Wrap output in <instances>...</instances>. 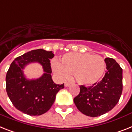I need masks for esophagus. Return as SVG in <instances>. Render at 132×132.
Wrapping results in <instances>:
<instances>
[{
	"label": "esophagus",
	"instance_id": "esophagus-1",
	"mask_svg": "<svg viewBox=\"0 0 132 132\" xmlns=\"http://www.w3.org/2000/svg\"><path fill=\"white\" fill-rule=\"evenodd\" d=\"M70 85V83H68V82H65L64 83V86L65 87H68Z\"/></svg>",
	"mask_w": 132,
	"mask_h": 132
}]
</instances>
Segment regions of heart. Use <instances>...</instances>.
<instances>
[{"mask_svg": "<svg viewBox=\"0 0 132 132\" xmlns=\"http://www.w3.org/2000/svg\"><path fill=\"white\" fill-rule=\"evenodd\" d=\"M52 67L61 79H66L70 72H73L79 84L92 86L102 79L106 70V63L99 55L87 53H69L63 55L60 63L53 62Z\"/></svg>", "mask_w": 132, "mask_h": 132, "instance_id": "obj_1", "label": "heart"}]
</instances>
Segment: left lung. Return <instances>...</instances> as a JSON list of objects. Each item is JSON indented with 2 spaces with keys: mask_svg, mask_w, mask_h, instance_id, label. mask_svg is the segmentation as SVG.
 Returning a JSON list of instances; mask_svg holds the SVG:
<instances>
[{
  "mask_svg": "<svg viewBox=\"0 0 132 132\" xmlns=\"http://www.w3.org/2000/svg\"><path fill=\"white\" fill-rule=\"evenodd\" d=\"M106 70L102 81L90 87L80 86L74 102L80 112L96 117L111 111L118 103L123 90V70L114 59L104 60Z\"/></svg>",
  "mask_w": 132,
  "mask_h": 132,
  "instance_id": "left-lung-1",
  "label": "left lung"
}]
</instances>
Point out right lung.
Wrapping results in <instances>:
<instances>
[{
  "label": "right lung",
  "instance_id": "right-lung-1",
  "mask_svg": "<svg viewBox=\"0 0 132 132\" xmlns=\"http://www.w3.org/2000/svg\"><path fill=\"white\" fill-rule=\"evenodd\" d=\"M52 51L36 49L16 57L6 75V91L13 106L30 116H38L49 111L54 103L56 94L64 87V83L55 84L51 78L50 59ZM39 63L45 72L38 79H27L23 69L30 63Z\"/></svg>",
  "mask_w": 132,
  "mask_h": 132
}]
</instances>
